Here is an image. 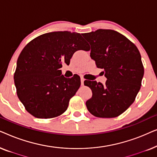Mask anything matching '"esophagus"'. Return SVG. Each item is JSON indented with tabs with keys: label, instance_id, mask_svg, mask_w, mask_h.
Masks as SVG:
<instances>
[{
	"label": "esophagus",
	"instance_id": "obj_1",
	"mask_svg": "<svg viewBox=\"0 0 157 157\" xmlns=\"http://www.w3.org/2000/svg\"><path fill=\"white\" fill-rule=\"evenodd\" d=\"M84 78H83V76H81V85H83V82H84Z\"/></svg>",
	"mask_w": 157,
	"mask_h": 157
}]
</instances>
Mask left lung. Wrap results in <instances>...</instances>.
<instances>
[{
  "label": "left lung",
  "instance_id": "8db88e82",
  "mask_svg": "<svg viewBox=\"0 0 157 157\" xmlns=\"http://www.w3.org/2000/svg\"><path fill=\"white\" fill-rule=\"evenodd\" d=\"M83 36L91 45V58L107 78L105 84L84 81L92 91V97L86 102L88 110L96 117H117L133 104L140 90L144 73L140 53L113 30L98 29Z\"/></svg>",
  "mask_w": 157,
  "mask_h": 157
}]
</instances>
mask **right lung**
<instances>
[{"instance_id": "right-lung-1", "label": "right lung", "mask_w": 157, "mask_h": 157, "mask_svg": "<svg viewBox=\"0 0 157 157\" xmlns=\"http://www.w3.org/2000/svg\"><path fill=\"white\" fill-rule=\"evenodd\" d=\"M78 33L56 31L40 35L24 47L17 61L14 83L28 112L38 119L59 117L68 108L81 85L80 77L61 74L76 51L89 50Z\"/></svg>"}]
</instances>
